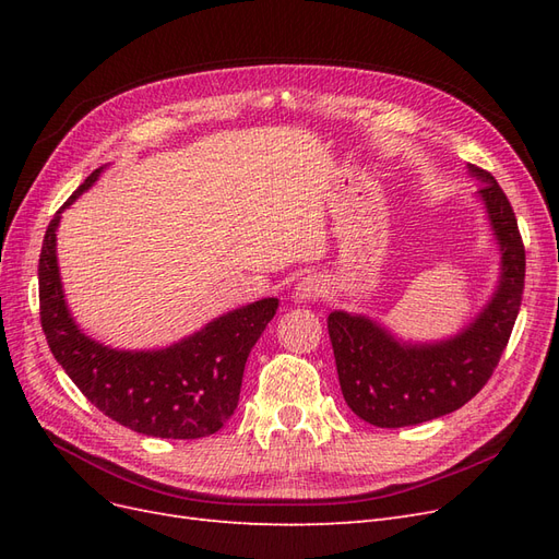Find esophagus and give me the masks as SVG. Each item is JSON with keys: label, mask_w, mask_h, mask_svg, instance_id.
<instances>
[{"label": "esophagus", "mask_w": 559, "mask_h": 559, "mask_svg": "<svg viewBox=\"0 0 559 559\" xmlns=\"http://www.w3.org/2000/svg\"><path fill=\"white\" fill-rule=\"evenodd\" d=\"M324 292H326V284H324V280H321L319 275H306V277H300L298 280V284H296V289H294V298L296 300H300V302H306V300H317V298H321L324 296Z\"/></svg>", "instance_id": "esophagus-1"}]
</instances>
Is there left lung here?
I'll return each mask as SVG.
<instances>
[{
    "instance_id": "obj_1",
    "label": "left lung",
    "mask_w": 559,
    "mask_h": 559,
    "mask_svg": "<svg viewBox=\"0 0 559 559\" xmlns=\"http://www.w3.org/2000/svg\"><path fill=\"white\" fill-rule=\"evenodd\" d=\"M468 173L483 183L478 198L501 253L497 289L478 317L436 343H405L366 314L335 310L326 319L343 396L373 427H413L462 408L492 376L511 337L524 289L518 218L492 175L476 165Z\"/></svg>"
}]
</instances>
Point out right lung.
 I'll use <instances>...</instances> for the list:
<instances>
[{"label": "right lung", "mask_w": 559, "mask_h": 559, "mask_svg": "<svg viewBox=\"0 0 559 559\" xmlns=\"http://www.w3.org/2000/svg\"><path fill=\"white\" fill-rule=\"evenodd\" d=\"M95 170L48 224L39 257L41 329L56 361L95 408L118 425L156 438H202L222 429L238 408L245 364L280 300L261 298L212 319L160 349H114L83 333L67 308L58 267L62 212L86 193Z\"/></svg>", "instance_id": "add662e5"}]
</instances>
